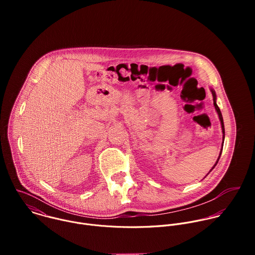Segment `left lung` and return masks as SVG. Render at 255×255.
<instances>
[{
	"mask_svg": "<svg viewBox=\"0 0 255 255\" xmlns=\"http://www.w3.org/2000/svg\"><path fill=\"white\" fill-rule=\"evenodd\" d=\"M211 90V92H212V95H213V101H214V106H215V109H216V112H217V114H218V116H219V119H220V122H221V127H222V133H223V142H222V148H223V144H224V139H225V128H224V122H223V117H222V114H221V111H220V109H219V107H218V105H217V103H216V100H217V97H216V93H215V91L211 88L210 89ZM222 148H221V151H220V154H219V157H218V159H217V161H216V163L214 164V166L211 168V170L209 171V172H211L212 170H213V168L216 166V164L218 163V161H219V159H220V156H221V153H222Z\"/></svg>",
	"mask_w": 255,
	"mask_h": 255,
	"instance_id": "8db88e82",
	"label": "left lung"
}]
</instances>
